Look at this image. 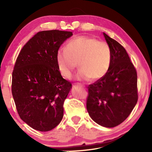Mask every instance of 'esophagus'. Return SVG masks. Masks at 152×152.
<instances>
[{"mask_svg":"<svg viewBox=\"0 0 152 152\" xmlns=\"http://www.w3.org/2000/svg\"><path fill=\"white\" fill-rule=\"evenodd\" d=\"M77 86H82V87H84V85H82V84H77Z\"/></svg>","mask_w":152,"mask_h":152,"instance_id":"esophagus-1","label":"esophagus"}]
</instances>
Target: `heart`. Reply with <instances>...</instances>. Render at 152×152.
Masks as SVG:
<instances>
[{
	"label": "heart",
	"mask_w": 152,
	"mask_h": 152,
	"mask_svg": "<svg viewBox=\"0 0 152 152\" xmlns=\"http://www.w3.org/2000/svg\"><path fill=\"white\" fill-rule=\"evenodd\" d=\"M111 61L109 45L87 36L72 39L66 48L59 49L56 55L58 70L66 79L71 78L78 63L80 69L76 75L78 80H100L107 74Z\"/></svg>",
	"instance_id": "b5f03b06"
}]
</instances>
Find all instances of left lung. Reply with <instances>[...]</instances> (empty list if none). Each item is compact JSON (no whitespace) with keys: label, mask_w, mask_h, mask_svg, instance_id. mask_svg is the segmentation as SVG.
Masks as SVG:
<instances>
[{"label":"left lung","mask_w":152,"mask_h":152,"mask_svg":"<svg viewBox=\"0 0 152 152\" xmlns=\"http://www.w3.org/2000/svg\"><path fill=\"white\" fill-rule=\"evenodd\" d=\"M104 36L111 50V65L104 77L88 86L86 109L96 123L111 128L123 122L136 104L137 72L124 48Z\"/></svg>","instance_id":"8db88e82"}]
</instances>
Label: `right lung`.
<instances>
[{
    "mask_svg": "<svg viewBox=\"0 0 152 152\" xmlns=\"http://www.w3.org/2000/svg\"><path fill=\"white\" fill-rule=\"evenodd\" d=\"M72 32H37L23 47L12 72V93L20 119L30 127L48 132L64 116V103L72 87L58 70L56 55Z\"/></svg>",
    "mask_w": 152,
    "mask_h": 152,
    "instance_id": "add662e5",
    "label": "right lung"
}]
</instances>
